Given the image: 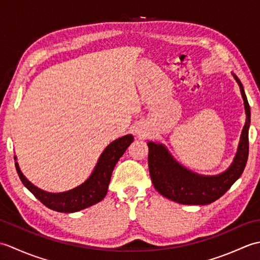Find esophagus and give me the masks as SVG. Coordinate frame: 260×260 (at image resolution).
I'll list each match as a JSON object with an SVG mask.
<instances>
[{"mask_svg": "<svg viewBox=\"0 0 260 260\" xmlns=\"http://www.w3.org/2000/svg\"><path fill=\"white\" fill-rule=\"evenodd\" d=\"M136 135H137V136H140V137H142V136H143V133H142L141 131H137V132H136Z\"/></svg>", "mask_w": 260, "mask_h": 260, "instance_id": "1", "label": "esophagus"}]
</instances>
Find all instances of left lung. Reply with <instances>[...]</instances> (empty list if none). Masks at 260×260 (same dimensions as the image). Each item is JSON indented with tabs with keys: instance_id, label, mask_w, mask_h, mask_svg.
<instances>
[{
	"instance_id": "8db88e82",
	"label": "left lung",
	"mask_w": 260,
	"mask_h": 260,
	"mask_svg": "<svg viewBox=\"0 0 260 260\" xmlns=\"http://www.w3.org/2000/svg\"><path fill=\"white\" fill-rule=\"evenodd\" d=\"M239 85L246 113L238 150L230 167L217 175H202L186 169L172 156L164 144L148 142V170L156 191L170 200L181 204L204 206L218 200L240 178L248 159V132L250 125V107L238 77L233 74Z\"/></svg>"
}]
</instances>
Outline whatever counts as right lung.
Here are the masks:
<instances>
[{"instance_id":"add662e5","label":"right lung","mask_w":260,"mask_h":260,"mask_svg":"<svg viewBox=\"0 0 260 260\" xmlns=\"http://www.w3.org/2000/svg\"><path fill=\"white\" fill-rule=\"evenodd\" d=\"M133 141L134 137L131 134L113 141L101 154L89 178L84 183L64 192H47L32 184L21 172L16 156H14L16 172L26 189L49 209L64 213L77 212L93 206L106 197L115 165Z\"/></svg>"}]
</instances>
